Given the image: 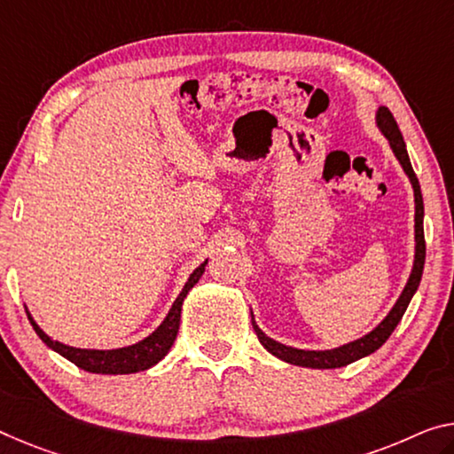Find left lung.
<instances>
[{
	"mask_svg": "<svg viewBox=\"0 0 454 454\" xmlns=\"http://www.w3.org/2000/svg\"><path fill=\"white\" fill-rule=\"evenodd\" d=\"M378 125L381 129V134L389 139V145H392L395 158L400 160L403 172L408 174L410 183H412L414 188V200H416V255H414V268L412 274H410V280L403 288L402 296L397 298V302L394 304V309L389 310V315L381 320V323L375 326V329L361 337L353 343H347L339 348H331V351H304V348H294V347H286L278 340L270 339L266 333H263L260 326L255 325L254 315H251V325H254V331L260 339V343L268 348L271 355H276L278 359L286 361V364L292 365H300V367H312V369H334V367H345L353 361H357L361 357H367L373 351L386 343L389 339V334L394 333V329L400 323L403 312H406L410 300H412L414 292L418 290L422 280V270H424V260H427V241H424V227H422V219H424V203H422V191H420V183H418L416 174L412 164H410L408 158V150H406V142H403L402 131L397 128V123L394 120L392 111L387 107H380L378 109Z\"/></svg>",
	"mask_w": 454,
	"mask_h": 454,
	"instance_id": "1",
	"label": "left lung"
}]
</instances>
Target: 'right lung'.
<instances>
[{
    "instance_id": "1",
    "label": "right lung",
    "mask_w": 454,
    "mask_h": 454,
    "mask_svg": "<svg viewBox=\"0 0 454 454\" xmlns=\"http://www.w3.org/2000/svg\"><path fill=\"white\" fill-rule=\"evenodd\" d=\"M205 263L192 271L188 282L184 284L183 292H180L178 298L174 300L172 309L168 312V317L164 318V323L158 326V329L145 337L144 340H139L136 345L129 347H121V348H111V351H95V348H74L68 345H62L59 340H52L48 334L40 329V326L34 323V318L27 315L30 323L36 331L38 337L44 340V343L52 348V351L60 353L62 357L71 361L76 367L85 369V372L90 373H137L144 372V369H150L152 365H156L160 359H164V355L170 351V347L174 343L178 334V326H180V310H183V300L186 298L188 292L194 284L199 282V278L203 276L205 271ZM27 312V310H26Z\"/></svg>"
}]
</instances>
